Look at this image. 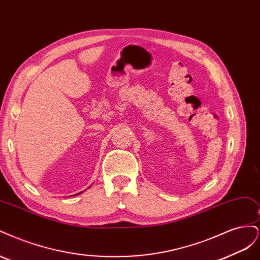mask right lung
<instances>
[{"label": "right lung", "mask_w": 260, "mask_h": 260, "mask_svg": "<svg viewBox=\"0 0 260 260\" xmlns=\"http://www.w3.org/2000/svg\"><path fill=\"white\" fill-rule=\"evenodd\" d=\"M89 187H90V186H89ZM79 194H80V193H79Z\"/></svg>", "instance_id": "1"}]
</instances>
